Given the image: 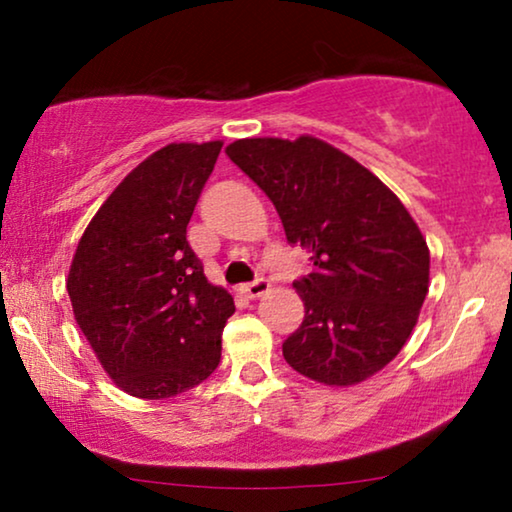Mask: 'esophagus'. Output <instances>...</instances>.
Listing matches in <instances>:
<instances>
[{"instance_id":"34e87169","label":"esophagus","mask_w":512,"mask_h":512,"mask_svg":"<svg viewBox=\"0 0 512 512\" xmlns=\"http://www.w3.org/2000/svg\"><path fill=\"white\" fill-rule=\"evenodd\" d=\"M270 289V282L265 277H258V279H254V282H249L247 286H244V293H247L249 298H258V296H263L265 291Z\"/></svg>"}]
</instances>
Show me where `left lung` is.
Here are the masks:
<instances>
[{
    "label": "left lung",
    "instance_id": "obj_1",
    "mask_svg": "<svg viewBox=\"0 0 512 512\" xmlns=\"http://www.w3.org/2000/svg\"><path fill=\"white\" fill-rule=\"evenodd\" d=\"M228 158L263 188L286 240L310 251L293 282L305 319L286 363L347 387L382 370L408 342L429 291V247L403 202L366 167L314 137L237 139Z\"/></svg>",
    "mask_w": 512,
    "mask_h": 512
}]
</instances>
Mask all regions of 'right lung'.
<instances>
[{"mask_svg":"<svg viewBox=\"0 0 512 512\" xmlns=\"http://www.w3.org/2000/svg\"><path fill=\"white\" fill-rule=\"evenodd\" d=\"M221 142L170 144L139 163L97 209L67 291L76 324L123 391L160 401L221 361L233 296L209 284L186 240Z\"/></svg>","mask_w":512,"mask_h":512,"instance_id":"add662e5","label":"right lung"}]
</instances>
